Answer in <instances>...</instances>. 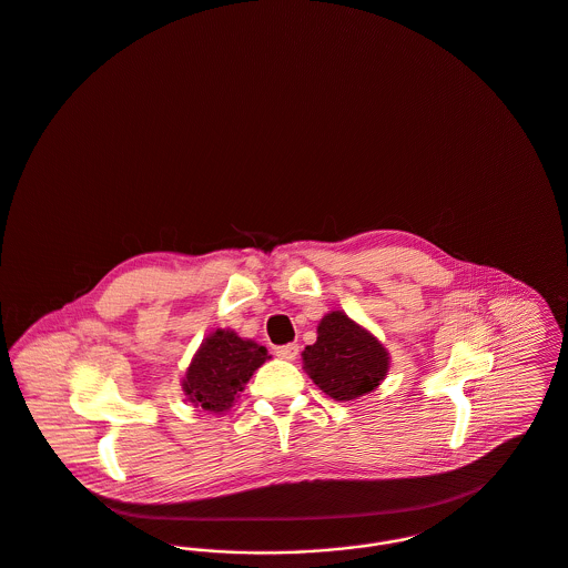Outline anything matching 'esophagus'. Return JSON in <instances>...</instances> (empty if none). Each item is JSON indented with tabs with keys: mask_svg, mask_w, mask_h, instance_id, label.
Wrapping results in <instances>:
<instances>
[{
	"mask_svg": "<svg viewBox=\"0 0 568 568\" xmlns=\"http://www.w3.org/2000/svg\"><path fill=\"white\" fill-rule=\"evenodd\" d=\"M276 356L285 358V361H294L298 356V344H287V346L276 348Z\"/></svg>",
	"mask_w": 568,
	"mask_h": 568,
	"instance_id": "34e87169",
	"label": "esophagus"
}]
</instances>
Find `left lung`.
Returning a JSON list of instances; mask_svg holds the SVG:
<instances>
[{"label": "left lung", "instance_id": "1", "mask_svg": "<svg viewBox=\"0 0 568 568\" xmlns=\"http://www.w3.org/2000/svg\"><path fill=\"white\" fill-rule=\"evenodd\" d=\"M311 381L333 399L348 402L378 389L389 372V352L344 311L317 324V339L303 352Z\"/></svg>", "mask_w": 568, "mask_h": 568}]
</instances>
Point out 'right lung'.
<instances>
[{"instance_id": "obj_1", "label": "right lung", "mask_w": 568, "mask_h": 568, "mask_svg": "<svg viewBox=\"0 0 568 568\" xmlns=\"http://www.w3.org/2000/svg\"><path fill=\"white\" fill-rule=\"evenodd\" d=\"M267 358V349L257 342L219 328L196 349L185 369L183 392L194 406L222 413L233 406L237 393L244 392V385Z\"/></svg>"}]
</instances>
